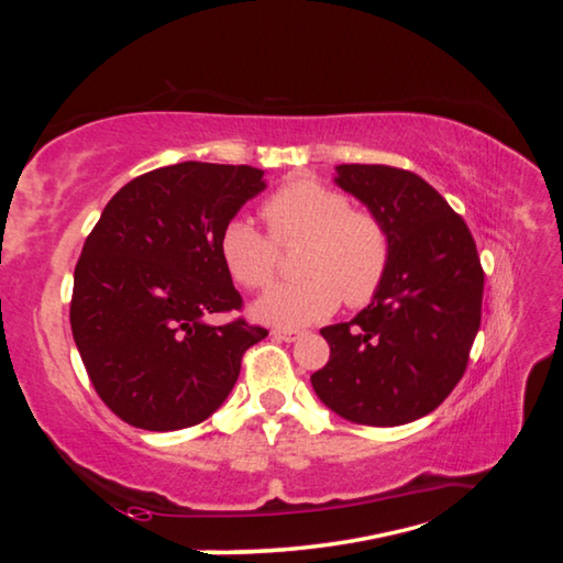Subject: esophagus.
<instances>
[{"label":"esophagus","instance_id":"obj_1","mask_svg":"<svg viewBox=\"0 0 563 563\" xmlns=\"http://www.w3.org/2000/svg\"><path fill=\"white\" fill-rule=\"evenodd\" d=\"M302 335V330H292V328H278V330H273V338L275 340H285V342H295Z\"/></svg>","mask_w":563,"mask_h":563}]
</instances>
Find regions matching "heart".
I'll return each mask as SVG.
<instances>
[{
  "label": "heart",
  "mask_w": 563,
  "mask_h": 563,
  "mask_svg": "<svg viewBox=\"0 0 563 563\" xmlns=\"http://www.w3.org/2000/svg\"><path fill=\"white\" fill-rule=\"evenodd\" d=\"M271 235L243 216L218 235L228 273L243 288L261 290L278 271V245L302 243V278L271 288L253 305V316L278 328L325 320L347 305L367 302L379 290L389 265V233L375 213L352 208L342 190L316 178H298L265 201Z\"/></svg>",
  "instance_id": "b5f03b06"
}]
</instances>
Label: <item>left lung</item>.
<instances>
[{
  "label": "left lung",
  "instance_id": "obj_1",
  "mask_svg": "<svg viewBox=\"0 0 563 563\" xmlns=\"http://www.w3.org/2000/svg\"><path fill=\"white\" fill-rule=\"evenodd\" d=\"M335 184L385 223L389 265L365 310L320 330L330 360L310 383L350 422H415L444 402L470 362L484 292L474 238L412 170L342 164Z\"/></svg>",
  "mask_w": 563,
  "mask_h": 563
}]
</instances>
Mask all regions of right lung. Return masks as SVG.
Returning a JSON list of instances; mask_svg holds the SVG:
<instances>
[{
	"instance_id": "add662e5",
	"label": "right lung",
	"mask_w": 563,
	"mask_h": 563,
	"mask_svg": "<svg viewBox=\"0 0 563 563\" xmlns=\"http://www.w3.org/2000/svg\"><path fill=\"white\" fill-rule=\"evenodd\" d=\"M265 188L263 170L184 161L129 180L103 208L74 271L71 332L113 415L174 432L211 417L268 330L243 308L218 251L223 225Z\"/></svg>"
}]
</instances>
